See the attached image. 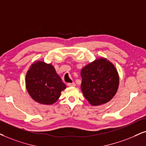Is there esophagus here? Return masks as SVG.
I'll return each instance as SVG.
<instances>
[{
  "label": "esophagus",
  "mask_w": 146,
  "mask_h": 146,
  "mask_svg": "<svg viewBox=\"0 0 146 146\" xmlns=\"http://www.w3.org/2000/svg\"><path fill=\"white\" fill-rule=\"evenodd\" d=\"M68 86L69 87H75V86H76V84H75V83H69V84H67Z\"/></svg>",
  "instance_id": "obj_1"
}]
</instances>
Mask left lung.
I'll return each mask as SVG.
<instances>
[{"instance_id": "obj_1", "label": "left lung", "mask_w": 146, "mask_h": 146, "mask_svg": "<svg viewBox=\"0 0 146 146\" xmlns=\"http://www.w3.org/2000/svg\"><path fill=\"white\" fill-rule=\"evenodd\" d=\"M81 89L90 104L99 106L109 102L117 93L119 76L114 64L105 58L90 62L81 71Z\"/></svg>"}]
</instances>
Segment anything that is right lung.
Segmentation results:
<instances>
[{
    "instance_id": "add662e5",
    "label": "right lung",
    "mask_w": 146,
    "mask_h": 146,
    "mask_svg": "<svg viewBox=\"0 0 146 146\" xmlns=\"http://www.w3.org/2000/svg\"><path fill=\"white\" fill-rule=\"evenodd\" d=\"M27 91L33 100L42 104H52L66 88L54 67L43 61L33 63L25 75Z\"/></svg>"
}]
</instances>
